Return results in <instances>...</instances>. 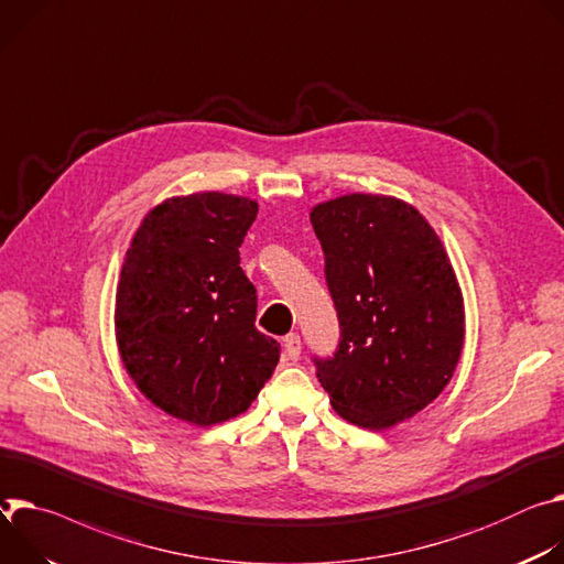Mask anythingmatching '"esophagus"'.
I'll list each match as a JSON object with an SVG mask.
<instances>
[{"label": "esophagus", "instance_id": "34e87169", "mask_svg": "<svg viewBox=\"0 0 564 564\" xmlns=\"http://www.w3.org/2000/svg\"><path fill=\"white\" fill-rule=\"evenodd\" d=\"M300 349H302V343H300V336H297V334L284 336V351H286V356H289L291 360H297Z\"/></svg>", "mask_w": 564, "mask_h": 564}]
</instances>
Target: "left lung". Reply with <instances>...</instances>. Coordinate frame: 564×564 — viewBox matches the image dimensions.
I'll return each mask as SVG.
<instances>
[{"label":"left lung","mask_w":564,"mask_h":564,"mask_svg":"<svg viewBox=\"0 0 564 564\" xmlns=\"http://www.w3.org/2000/svg\"><path fill=\"white\" fill-rule=\"evenodd\" d=\"M340 343L314 358L334 410L392 427L444 392L464 347V297L446 248L410 204L345 195L311 210Z\"/></svg>","instance_id":"8db88e82"}]
</instances>
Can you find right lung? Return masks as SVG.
Here are the masks:
<instances>
[{
	"instance_id": "add662e5",
	"label": "right lung",
	"mask_w": 564,
	"mask_h": 564,
	"mask_svg": "<svg viewBox=\"0 0 564 564\" xmlns=\"http://www.w3.org/2000/svg\"><path fill=\"white\" fill-rule=\"evenodd\" d=\"M258 202L172 197L141 221L116 289V343L137 388L163 412L215 425L246 412L280 360L256 329V286L239 246Z\"/></svg>"
}]
</instances>
